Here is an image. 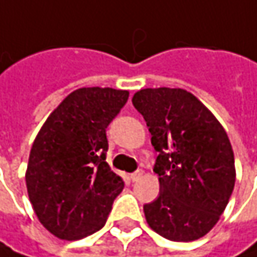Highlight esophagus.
Here are the masks:
<instances>
[{"instance_id":"1","label":"esophagus","mask_w":257,"mask_h":257,"mask_svg":"<svg viewBox=\"0 0 257 257\" xmlns=\"http://www.w3.org/2000/svg\"><path fill=\"white\" fill-rule=\"evenodd\" d=\"M142 177H143V171H142V170H138L136 173H133V174L130 175L132 181H138V180H140Z\"/></svg>"}]
</instances>
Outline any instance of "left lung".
<instances>
[{"instance_id":"1","label":"left lung","mask_w":257,"mask_h":257,"mask_svg":"<svg viewBox=\"0 0 257 257\" xmlns=\"http://www.w3.org/2000/svg\"><path fill=\"white\" fill-rule=\"evenodd\" d=\"M158 152L159 196L146 222L173 241H194L225 211L235 183L234 152L222 124L184 89L148 87L133 95Z\"/></svg>"}]
</instances>
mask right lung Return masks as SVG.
<instances>
[{
    "label": "right lung",
    "instance_id": "add662e5",
    "mask_svg": "<svg viewBox=\"0 0 257 257\" xmlns=\"http://www.w3.org/2000/svg\"><path fill=\"white\" fill-rule=\"evenodd\" d=\"M128 90L82 87L46 118L29 155L26 187L39 222L61 240L101 229L124 183L106 162V127Z\"/></svg>",
    "mask_w": 257,
    "mask_h": 257
}]
</instances>
